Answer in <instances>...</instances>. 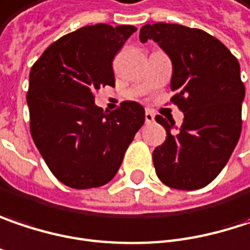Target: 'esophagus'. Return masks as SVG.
<instances>
[{
    "mask_svg": "<svg viewBox=\"0 0 250 250\" xmlns=\"http://www.w3.org/2000/svg\"><path fill=\"white\" fill-rule=\"evenodd\" d=\"M145 120H146V123H153L154 122V114H153V111L151 110H146V114H145Z\"/></svg>",
    "mask_w": 250,
    "mask_h": 250,
    "instance_id": "esophagus-1",
    "label": "esophagus"
}]
</instances>
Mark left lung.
<instances>
[{
  "label": "left lung",
  "instance_id": "8db88e82",
  "mask_svg": "<svg viewBox=\"0 0 250 250\" xmlns=\"http://www.w3.org/2000/svg\"><path fill=\"white\" fill-rule=\"evenodd\" d=\"M147 40L170 58L171 102L185 114L180 128L156 116L167 133L153 151L156 174L173 189H202L226 166L240 137L245 85L239 61L217 38L179 24H146L140 41Z\"/></svg>",
  "mask_w": 250,
  "mask_h": 250
}]
</instances>
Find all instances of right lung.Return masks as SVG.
<instances>
[{"label": "right lung", "mask_w": 250, "mask_h": 250, "mask_svg": "<svg viewBox=\"0 0 250 250\" xmlns=\"http://www.w3.org/2000/svg\"><path fill=\"white\" fill-rule=\"evenodd\" d=\"M136 30L107 24L79 28L53 42L30 71L31 136L48 169L68 188L108 183L145 123L139 103H122L110 113L94 103L96 91L114 87V56Z\"/></svg>", "instance_id": "add662e5"}]
</instances>
